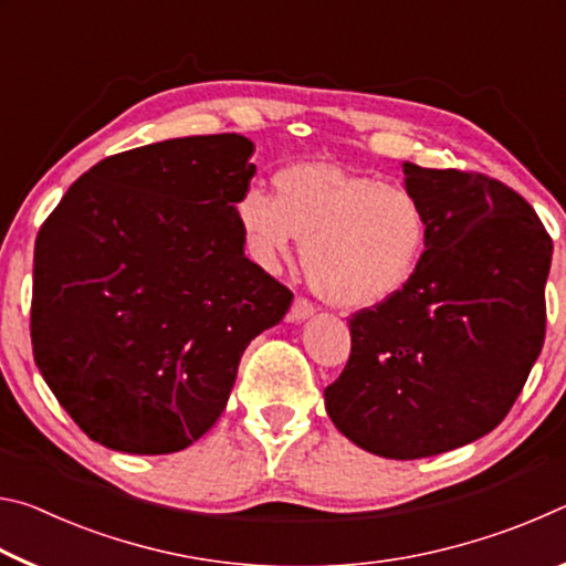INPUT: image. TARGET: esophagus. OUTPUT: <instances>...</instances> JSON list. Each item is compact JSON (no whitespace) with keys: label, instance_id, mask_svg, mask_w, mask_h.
I'll list each match as a JSON object with an SVG mask.
<instances>
[{"label":"esophagus","instance_id":"esophagus-1","mask_svg":"<svg viewBox=\"0 0 566 566\" xmlns=\"http://www.w3.org/2000/svg\"><path fill=\"white\" fill-rule=\"evenodd\" d=\"M312 314H314V306L306 300H302V296H296L292 310H290V319L292 322H304V319H310Z\"/></svg>","mask_w":566,"mask_h":566}]
</instances>
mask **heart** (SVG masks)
<instances>
[{"instance_id":"obj_1","label":"heart","mask_w":566,"mask_h":566,"mask_svg":"<svg viewBox=\"0 0 566 566\" xmlns=\"http://www.w3.org/2000/svg\"><path fill=\"white\" fill-rule=\"evenodd\" d=\"M237 222L249 254L266 270L296 239L302 266L324 302L367 310L395 296L421 260L427 217L415 191L334 161H296L274 175V197L247 187Z\"/></svg>"}]
</instances>
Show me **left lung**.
Wrapping results in <instances>:
<instances>
[{
    "label": "left lung",
    "instance_id": "left-lung-1",
    "mask_svg": "<svg viewBox=\"0 0 566 566\" xmlns=\"http://www.w3.org/2000/svg\"><path fill=\"white\" fill-rule=\"evenodd\" d=\"M401 167L427 217L424 252L395 296L352 317L324 407L364 452L421 459L490 434L520 397L544 344L552 239L502 181Z\"/></svg>",
    "mask_w": 566,
    "mask_h": 566
}]
</instances>
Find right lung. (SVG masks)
<instances>
[{
  "label": "right lung",
  "mask_w": 566,
  "mask_h": 566,
  "mask_svg": "<svg viewBox=\"0 0 566 566\" xmlns=\"http://www.w3.org/2000/svg\"><path fill=\"white\" fill-rule=\"evenodd\" d=\"M254 142L205 134L102 159L34 244V361L84 434L171 454L214 427L292 292L244 256Z\"/></svg>",
  "instance_id": "obj_1"
}]
</instances>
